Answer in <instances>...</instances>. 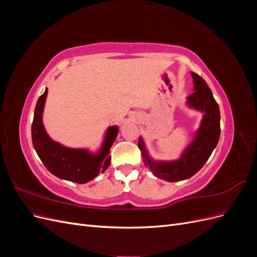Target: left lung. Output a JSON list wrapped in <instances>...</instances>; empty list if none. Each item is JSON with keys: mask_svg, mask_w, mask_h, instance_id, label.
I'll list each match as a JSON object with an SVG mask.
<instances>
[{"mask_svg": "<svg viewBox=\"0 0 257 257\" xmlns=\"http://www.w3.org/2000/svg\"><path fill=\"white\" fill-rule=\"evenodd\" d=\"M194 91L188 96L186 104L194 109L203 111V120L193 142L184 150L179 160L172 162H157L148 154L143 139L139 137L138 148L142 151L145 165L154 176L169 182L185 180L195 175L205 165L214 148L219 143L221 125L220 109L207 82L195 73H191Z\"/></svg>", "mask_w": 257, "mask_h": 257, "instance_id": "left-lung-1", "label": "left lung"}]
</instances>
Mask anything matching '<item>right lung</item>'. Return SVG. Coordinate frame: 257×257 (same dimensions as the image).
Here are the masks:
<instances>
[{"label":"right lung","instance_id":"add662e5","mask_svg":"<svg viewBox=\"0 0 257 257\" xmlns=\"http://www.w3.org/2000/svg\"><path fill=\"white\" fill-rule=\"evenodd\" d=\"M48 90L38 98L32 123V142L34 149L49 172L60 179L76 183H87L110 165V148L118 136V126L108 127L102 148L93 154L84 149H71L62 146L46 133L43 124V110Z\"/></svg>","mask_w":257,"mask_h":257}]
</instances>
